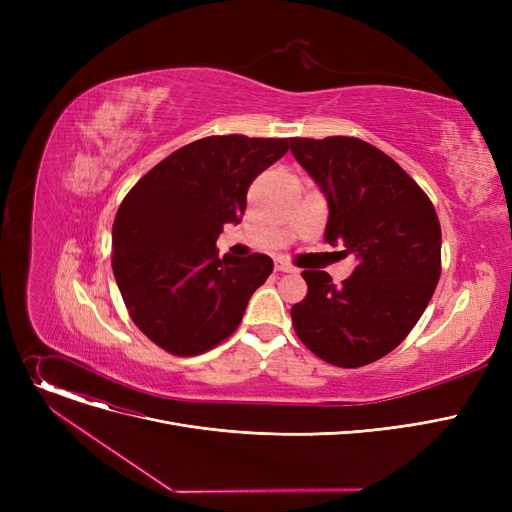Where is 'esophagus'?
<instances>
[{
	"label": "esophagus",
	"instance_id": "esophagus-1",
	"mask_svg": "<svg viewBox=\"0 0 512 512\" xmlns=\"http://www.w3.org/2000/svg\"><path fill=\"white\" fill-rule=\"evenodd\" d=\"M274 267H276V272H284V274H288V272H294V267H292L290 263L282 261V259H276Z\"/></svg>",
	"mask_w": 512,
	"mask_h": 512
}]
</instances>
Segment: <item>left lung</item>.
<instances>
[{"instance_id": "obj_1", "label": "left lung", "mask_w": 512, "mask_h": 512, "mask_svg": "<svg viewBox=\"0 0 512 512\" xmlns=\"http://www.w3.org/2000/svg\"><path fill=\"white\" fill-rule=\"evenodd\" d=\"M290 151L328 201L326 240L357 257L342 286L303 272L309 292L290 309L294 332L336 367L378 361L407 338L440 280L436 209L392 157L361 139H292Z\"/></svg>"}]
</instances>
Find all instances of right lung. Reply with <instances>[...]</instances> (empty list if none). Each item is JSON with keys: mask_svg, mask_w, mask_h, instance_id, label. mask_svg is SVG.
<instances>
[{"mask_svg": "<svg viewBox=\"0 0 512 512\" xmlns=\"http://www.w3.org/2000/svg\"><path fill=\"white\" fill-rule=\"evenodd\" d=\"M288 139H199L149 170L124 197L112 228V267L137 328L164 351L193 357L226 340L272 257H218L224 224H240L251 182Z\"/></svg>", "mask_w": 512, "mask_h": 512, "instance_id": "right-lung-1", "label": "right lung"}]
</instances>
